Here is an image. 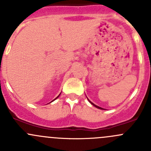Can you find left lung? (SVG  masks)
<instances>
[{"label":"left lung","instance_id":"obj_1","mask_svg":"<svg viewBox=\"0 0 151 151\" xmlns=\"http://www.w3.org/2000/svg\"><path fill=\"white\" fill-rule=\"evenodd\" d=\"M88 101H90V103H91V104H93V106H96V107L99 108V109H103V108H101V107H100V106H97V105L94 104H93V103H92V102H91V101H90V100H89V99H88Z\"/></svg>","mask_w":151,"mask_h":151}]
</instances>
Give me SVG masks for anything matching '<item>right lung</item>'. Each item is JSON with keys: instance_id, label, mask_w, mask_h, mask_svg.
<instances>
[{"instance_id": "1", "label": "right lung", "mask_w": 151, "mask_h": 151, "mask_svg": "<svg viewBox=\"0 0 151 151\" xmlns=\"http://www.w3.org/2000/svg\"><path fill=\"white\" fill-rule=\"evenodd\" d=\"M58 97H57V98H58ZM57 98H56V99H57ZM55 100V99H54ZM54 100H53V101H54ZM52 101H51V102H52Z\"/></svg>"}]
</instances>
